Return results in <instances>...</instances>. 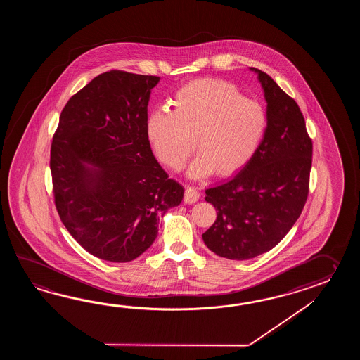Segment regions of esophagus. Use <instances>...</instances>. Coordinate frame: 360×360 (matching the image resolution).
Instances as JSON below:
<instances>
[{
    "label": "esophagus",
    "mask_w": 360,
    "mask_h": 360,
    "mask_svg": "<svg viewBox=\"0 0 360 360\" xmlns=\"http://www.w3.org/2000/svg\"><path fill=\"white\" fill-rule=\"evenodd\" d=\"M199 199V193L194 186H186L184 193V200L186 203H195Z\"/></svg>",
    "instance_id": "obj_1"
}]
</instances>
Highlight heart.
<instances>
[{
	"instance_id": "obj_1",
	"label": "heart",
	"mask_w": 360,
	"mask_h": 360,
	"mask_svg": "<svg viewBox=\"0 0 360 360\" xmlns=\"http://www.w3.org/2000/svg\"><path fill=\"white\" fill-rule=\"evenodd\" d=\"M172 112L154 110L146 134L158 160L180 171L194 152L200 153L189 169L191 177L216 171L231 176L245 169L259 152L268 131V113L256 100L247 99L237 86L200 78L183 86L171 100Z\"/></svg>"
}]
</instances>
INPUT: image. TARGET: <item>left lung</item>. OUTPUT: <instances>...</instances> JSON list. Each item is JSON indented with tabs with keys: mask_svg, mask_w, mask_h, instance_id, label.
Segmentation results:
<instances>
[{
	"mask_svg": "<svg viewBox=\"0 0 360 360\" xmlns=\"http://www.w3.org/2000/svg\"><path fill=\"white\" fill-rule=\"evenodd\" d=\"M268 103V131L259 152L226 183L206 191L217 211L202 238L217 256L248 260L274 248L297 221L305 206L313 141L300 107L260 69Z\"/></svg>",
	"mask_w": 360,
	"mask_h": 360,
	"instance_id": "left-lung-1",
	"label": "left lung"
}]
</instances>
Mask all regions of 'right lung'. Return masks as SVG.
<instances>
[{
    "mask_svg": "<svg viewBox=\"0 0 360 360\" xmlns=\"http://www.w3.org/2000/svg\"><path fill=\"white\" fill-rule=\"evenodd\" d=\"M160 77L110 70L61 110L50 169L56 211L70 236L101 260L129 262L153 245L184 188L154 158L148 103Z\"/></svg>",
    "mask_w": 360,
    "mask_h": 360,
    "instance_id": "right-lung-1",
    "label": "right lung"
}]
</instances>
